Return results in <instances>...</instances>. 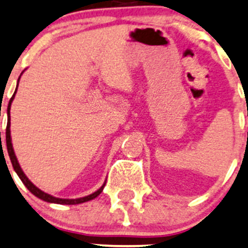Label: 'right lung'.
I'll use <instances>...</instances> for the list:
<instances>
[{"label":"right lung","instance_id":"add662e5","mask_svg":"<svg viewBox=\"0 0 248 248\" xmlns=\"http://www.w3.org/2000/svg\"><path fill=\"white\" fill-rule=\"evenodd\" d=\"M19 80H20V77H19V79H17V83H19ZM16 89H17V87H16ZM15 93H16V90H15L14 95H13L12 98H10L9 104H8V109H7L8 124H7V129H6V142H7L8 155H9L10 161H12V164H13V168H14L15 172H16L17 176L20 177V179L22 181V183L25 184L26 187H27V189L30 190V191L32 192L33 195H34V196L39 197L40 200L45 201V202H48V203H57V204H79V203L88 202V201L93 200L95 197H97L98 195L102 192V190H103L104 186H106V183H104L103 186L97 190V191H95L93 194L89 195V196L82 197V199H75V200L58 199V197L51 196V195H48V194H46V192L41 191V190L39 189V187H36L34 184H33L32 182H31L30 179L27 178V176L23 173V171L21 170V166H20L19 161H17V159H16V155H15V153H14V148H13V145H12V138H10V106H12L13 100H14V97H15Z\"/></svg>","mask_w":248,"mask_h":248}]
</instances>
